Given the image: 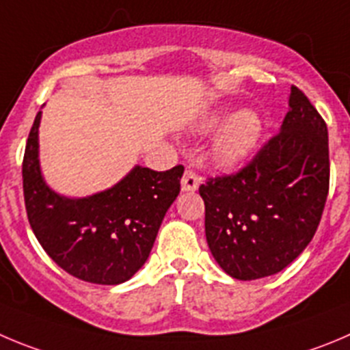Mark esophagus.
Masks as SVG:
<instances>
[{
    "mask_svg": "<svg viewBox=\"0 0 350 350\" xmlns=\"http://www.w3.org/2000/svg\"><path fill=\"white\" fill-rule=\"evenodd\" d=\"M200 176L197 174V171H195L191 165H188L185 171V176H183L181 179V190L183 191H195L198 190V186H200Z\"/></svg>",
    "mask_w": 350,
    "mask_h": 350,
    "instance_id": "esophagus-1",
    "label": "esophagus"
}]
</instances>
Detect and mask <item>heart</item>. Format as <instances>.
Wrapping results in <instances>:
<instances>
[{"label": "heart", "instance_id": "heart-1", "mask_svg": "<svg viewBox=\"0 0 350 350\" xmlns=\"http://www.w3.org/2000/svg\"><path fill=\"white\" fill-rule=\"evenodd\" d=\"M217 131L212 143V155L215 162L224 167H234L249 159L256 152L264 133V124L259 113L252 109H243L234 112L231 105H219L202 117L197 124V131L205 135L215 127Z\"/></svg>", "mask_w": 350, "mask_h": 350}]
</instances>
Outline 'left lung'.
Masks as SVG:
<instances>
[{"label": "left lung", "instance_id": "obj_1", "mask_svg": "<svg viewBox=\"0 0 350 350\" xmlns=\"http://www.w3.org/2000/svg\"><path fill=\"white\" fill-rule=\"evenodd\" d=\"M280 133L237 174L198 188L205 237L231 278L280 273L314 237L329 186L328 129L308 96L292 86Z\"/></svg>", "mask_w": 350, "mask_h": 350}]
</instances>
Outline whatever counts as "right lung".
<instances>
[{"label":"right lung","mask_w":350,"mask_h":350,"mask_svg":"<svg viewBox=\"0 0 350 350\" xmlns=\"http://www.w3.org/2000/svg\"><path fill=\"white\" fill-rule=\"evenodd\" d=\"M36 116L22 164L29 223L44 252L68 274L96 285H119L146 262L165 212L179 195L183 165L164 172L135 165L117 185L68 198L46 185L39 165Z\"/></svg>","instance_id":"1"}]
</instances>
